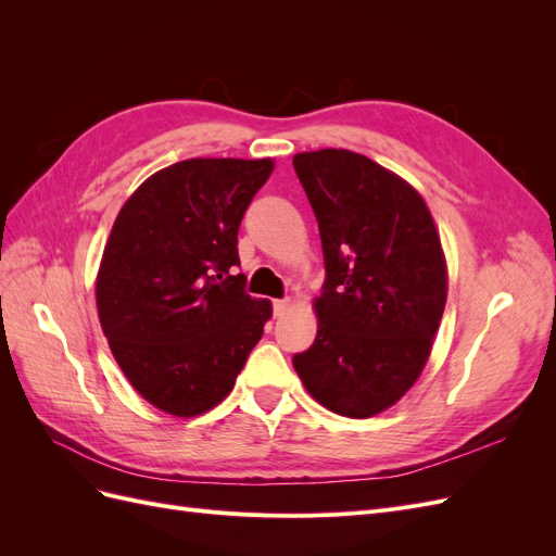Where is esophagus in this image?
<instances>
[{"label": "esophagus", "instance_id": "esophagus-1", "mask_svg": "<svg viewBox=\"0 0 556 556\" xmlns=\"http://www.w3.org/2000/svg\"><path fill=\"white\" fill-rule=\"evenodd\" d=\"M288 306H290L288 299H276V301H274V315H276V317L285 315V311H288Z\"/></svg>", "mask_w": 556, "mask_h": 556}]
</instances>
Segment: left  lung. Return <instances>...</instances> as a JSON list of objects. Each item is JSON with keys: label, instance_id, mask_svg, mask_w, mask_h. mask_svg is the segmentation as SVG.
I'll return each mask as SVG.
<instances>
[{"label": "left lung", "instance_id": "obj_1", "mask_svg": "<svg viewBox=\"0 0 556 556\" xmlns=\"http://www.w3.org/2000/svg\"><path fill=\"white\" fill-rule=\"evenodd\" d=\"M317 217L325 292L315 343L294 355L308 394L343 417H374L406 394L431 355L447 299L439 229L408 180L341 148L296 153Z\"/></svg>", "mask_w": 556, "mask_h": 556}]
</instances>
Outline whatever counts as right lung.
I'll return each mask as SVG.
<instances>
[{
  "label": "right lung",
  "mask_w": 556,
  "mask_h": 556,
  "mask_svg": "<svg viewBox=\"0 0 556 556\" xmlns=\"http://www.w3.org/2000/svg\"><path fill=\"white\" fill-rule=\"evenodd\" d=\"M274 160L194 157L146 178L117 213L97 313L125 378L174 417L215 408L274 308L243 292L239 225Z\"/></svg>",
  "instance_id": "obj_1"
}]
</instances>
